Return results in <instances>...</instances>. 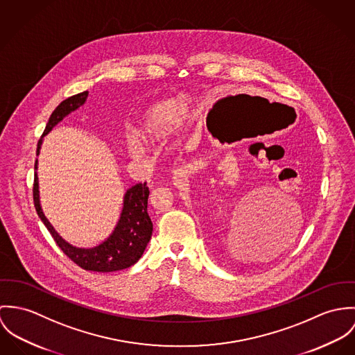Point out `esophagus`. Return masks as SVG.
<instances>
[{
	"mask_svg": "<svg viewBox=\"0 0 355 355\" xmlns=\"http://www.w3.org/2000/svg\"><path fill=\"white\" fill-rule=\"evenodd\" d=\"M180 174H178V171H174V178H177Z\"/></svg>",
	"mask_w": 355,
	"mask_h": 355,
	"instance_id": "1",
	"label": "esophagus"
}]
</instances>
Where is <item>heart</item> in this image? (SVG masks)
<instances>
[{
  "label": "heart",
  "instance_id": "b5f03b06",
  "mask_svg": "<svg viewBox=\"0 0 355 355\" xmlns=\"http://www.w3.org/2000/svg\"><path fill=\"white\" fill-rule=\"evenodd\" d=\"M188 116V101L175 96L159 101L148 107L133 128L126 153L132 159H143L148 153L147 143H158L175 133Z\"/></svg>",
  "mask_w": 355,
  "mask_h": 355
}]
</instances>
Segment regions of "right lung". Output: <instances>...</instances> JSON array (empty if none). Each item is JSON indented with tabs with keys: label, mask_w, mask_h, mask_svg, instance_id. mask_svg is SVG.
Masks as SVG:
<instances>
[{
	"label": "right lung",
	"mask_w": 355,
	"mask_h": 355,
	"mask_svg": "<svg viewBox=\"0 0 355 355\" xmlns=\"http://www.w3.org/2000/svg\"><path fill=\"white\" fill-rule=\"evenodd\" d=\"M88 98V91L73 95L61 102L57 109L51 113L43 136L38 141L37 157H40L43 137L49 135L54 126L71 113L80 109ZM38 159L35 162V178H34V202L37 214L50 232L61 250L81 268L94 272H114L132 267L143 256L151 236L153 222L148 216V196L150 191L146 184H136L130 187L122 200V209L119 214L117 225L114 226L110 236L105 238L95 246L83 248L76 246L64 239L51 226L49 219L44 216L40 205V180H38Z\"/></svg>",
	"instance_id": "obj_1"
}]
</instances>
